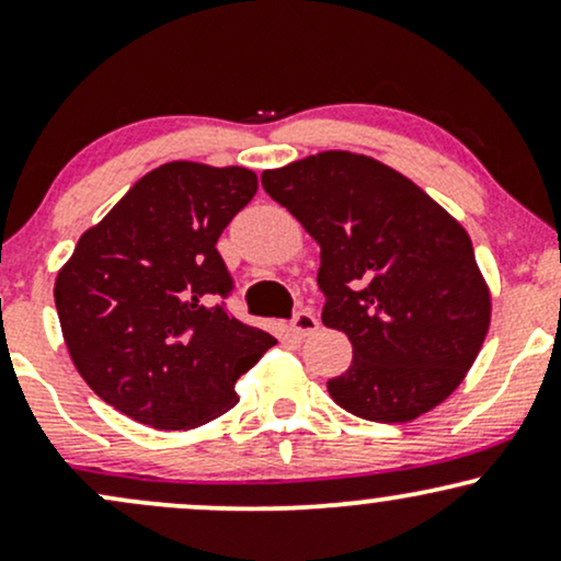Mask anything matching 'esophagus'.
I'll return each instance as SVG.
<instances>
[{
    "instance_id": "obj_1",
    "label": "esophagus",
    "mask_w": 561,
    "mask_h": 561,
    "mask_svg": "<svg viewBox=\"0 0 561 561\" xmlns=\"http://www.w3.org/2000/svg\"><path fill=\"white\" fill-rule=\"evenodd\" d=\"M289 330H293L298 337H308V334H313L319 330V319L313 311H298L289 321Z\"/></svg>"
}]
</instances>
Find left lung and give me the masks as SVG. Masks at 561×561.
Masks as SVG:
<instances>
[{
	"mask_svg": "<svg viewBox=\"0 0 561 561\" xmlns=\"http://www.w3.org/2000/svg\"><path fill=\"white\" fill-rule=\"evenodd\" d=\"M321 248V321L353 362L327 382L369 422H411L461 385L491 327V289L467 229L390 165L327 150L261 173Z\"/></svg>",
	"mask_w": 561,
	"mask_h": 561,
	"instance_id": "left-lung-1",
	"label": "left lung"
}]
</instances>
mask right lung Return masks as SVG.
Segmentation results:
<instances>
[{
	"instance_id": "obj_1",
	"label": "right lung",
	"mask_w": 561,
	"mask_h": 561,
	"mask_svg": "<svg viewBox=\"0 0 561 561\" xmlns=\"http://www.w3.org/2000/svg\"><path fill=\"white\" fill-rule=\"evenodd\" d=\"M259 190L242 165L173 160L145 173L87 229L55 279L73 366L105 403L156 430L227 414L234 382L276 340L224 306L216 242Z\"/></svg>"
}]
</instances>
